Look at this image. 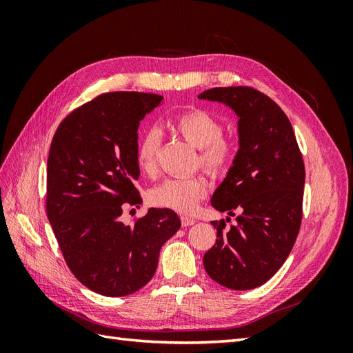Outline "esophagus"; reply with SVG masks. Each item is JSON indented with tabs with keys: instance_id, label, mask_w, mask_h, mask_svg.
Segmentation results:
<instances>
[{
	"instance_id": "34e87169",
	"label": "esophagus",
	"mask_w": 353,
	"mask_h": 353,
	"mask_svg": "<svg viewBox=\"0 0 353 353\" xmlns=\"http://www.w3.org/2000/svg\"><path fill=\"white\" fill-rule=\"evenodd\" d=\"M181 223H183V227H191L196 223V219L188 218V216H181Z\"/></svg>"
}]
</instances>
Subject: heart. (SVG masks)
I'll list each match as a JSON object with an SVG mask.
<instances>
[{
    "instance_id": "heart-1",
    "label": "heart",
    "mask_w": 353,
    "mask_h": 353,
    "mask_svg": "<svg viewBox=\"0 0 353 353\" xmlns=\"http://www.w3.org/2000/svg\"><path fill=\"white\" fill-rule=\"evenodd\" d=\"M175 130L200 150L199 162L206 172L216 176L227 170L236 153V145L230 138L222 137L223 128L219 121L203 110H191L178 116ZM162 143V131L148 128L137 144V163L144 174L153 175L157 170V154ZM208 193V183L201 175L185 178H168L148 193L153 206L179 213H191Z\"/></svg>"
}]
</instances>
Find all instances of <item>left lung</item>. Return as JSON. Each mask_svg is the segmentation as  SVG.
I'll list each match as a JSON object with an SVG mask.
<instances>
[{"instance_id":"1","label":"left lung","mask_w":353,"mask_h":353,"mask_svg":"<svg viewBox=\"0 0 353 353\" xmlns=\"http://www.w3.org/2000/svg\"><path fill=\"white\" fill-rule=\"evenodd\" d=\"M200 100L237 116L239 150L210 203L240 210L237 223L212 221L216 243L203 256L212 280L232 290L268 281L290 254L302 222L305 166L290 121L268 95L249 87L212 88Z\"/></svg>"}]
</instances>
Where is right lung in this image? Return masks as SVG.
Here are the masks:
<instances>
[{"mask_svg": "<svg viewBox=\"0 0 353 353\" xmlns=\"http://www.w3.org/2000/svg\"><path fill=\"white\" fill-rule=\"evenodd\" d=\"M163 97L103 94L60 123L47 163V216L72 274L90 290L121 297L153 279L159 253L179 230L170 209L150 208L134 225L125 203L143 201L135 183L138 126Z\"/></svg>", "mask_w": 353, "mask_h": 353, "instance_id": "add662e5", "label": "right lung"}]
</instances>
